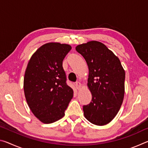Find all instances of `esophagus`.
<instances>
[{
	"label": "esophagus",
	"mask_w": 148,
	"mask_h": 148,
	"mask_svg": "<svg viewBox=\"0 0 148 148\" xmlns=\"http://www.w3.org/2000/svg\"><path fill=\"white\" fill-rule=\"evenodd\" d=\"M75 86H76V89L77 90H79L82 87V85H81V84L79 83V82H77V83H76V84H75Z\"/></svg>",
	"instance_id": "esophagus-1"
}]
</instances>
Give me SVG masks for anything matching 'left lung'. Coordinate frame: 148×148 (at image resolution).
I'll use <instances>...</instances> for the list:
<instances>
[{
  "label": "left lung",
  "instance_id": "1",
  "mask_svg": "<svg viewBox=\"0 0 148 148\" xmlns=\"http://www.w3.org/2000/svg\"><path fill=\"white\" fill-rule=\"evenodd\" d=\"M76 50L89 69L87 87L92 100L83 107L84 116L92 124L105 125L116 116L123 103L125 70L118 57L101 42L77 45Z\"/></svg>",
  "mask_w": 148,
  "mask_h": 148
}]
</instances>
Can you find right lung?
<instances>
[{"label": "right lung", "instance_id": "obj_1", "mask_svg": "<svg viewBox=\"0 0 148 148\" xmlns=\"http://www.w3.org/2000/svg\"><path fill=\"white\" fill-rule=\"evenodd\" d=\"M71 45L49 42L32 54L23 80L25 97L30 110L43 123H52L64 116L74 91L66 84L62 61Z\"/></svg>", "mask_w": 148, "mask_h": 148}]
</instances>
